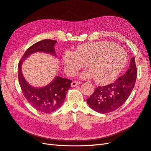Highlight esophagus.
<instances>
[{
	"mask_svg": "<svg viewBox=\"0 0 151 151\" xmlns=\"http://www.w3.org/2000/svg\"><path fill=\"white\" fill-rule=\"evenodd\" d=\"M82 83L81 82H76V81H73V82L71 83V86L72 87H76V86H78V85L81 84Z\"/></svg>",
	"mask_w": 151,
	"mask_h": 151,
	"instance_id": "34e87169",
	"label": "esophagus"
}]
</instances>
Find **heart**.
I'll return each instance as SVG.
<instances>
[{
    "label": "heart",
    "instance_id": "1",
    "mask_svg": "<svg viewBox=\"0 0 151 151\" xmlns=\"http://www.w3.org/2000/svg\"><path fill=\"white\" fill-rule=\"evenodd\" d=\"M127 55L122 48L110 42L99 41L79 46L76 51H67L63 56V63L69 76L76 75L87 64L91 71L82 73V78L94 77L99 84L114 81L125 66Z\"/></svg>",
    "mask_w": 151,
    "mask_h": 151
}]
</instances>
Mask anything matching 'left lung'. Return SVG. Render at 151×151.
I'll return each mask as SVG.
<instances>
[{
  "mask_svg": "<svg viewBox=\"0 0 151 151\" xmlns=\"http://www.w3.org/2000/svg\"><path fill=\"white\" fill-rule=\"evenodd\" d=\"M137 69L134 57L131 58L126 73L113 83L96 88L87 103L92 110L101 114L114 111L129 98L136 82Z\"/></svg>",
  "mask_w": 151,
  "mask_h": 151,
  "instance_id": "obj_1",
  "label": "left lung"
}]
</instances>
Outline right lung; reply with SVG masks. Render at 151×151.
I'll return each instance as SVG.
<instances>
[{
	"label": "right lung",
	"instance_id": "right-lung-1",
	"mask_svg": "<svg viewBox=\"0 0 151 151\" xmlns=\"http://www.w3.org/2000/svg\"><path fill=\"white\" fill-rule=\"evenodd\" d=\"M56 42L57 41L52 40H44L36 42L27 50L18 67L19 83L25 98L34 109L45 114L53 112L63 105L72 81L56 76L52 82L45 87H33L23 76L22 65L27 58L36 52H44L57 57L54 48Z\"/></svg>",
	"mask_w": 151,
	"mask_h": 151
}]
</instances>
